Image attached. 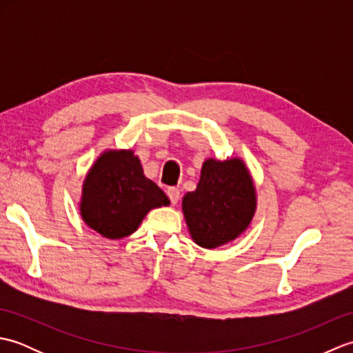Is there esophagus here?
<instances>
[{"label":"esophagus","instance_id":"esophagus-1","mask_svg":"<svg viewBox=\"0 0 353 353\" xmlns=\"http://www.w3.org/2000/svg\"><path fill=\"white\" fill-rule=\"evenodd\" d=\"M167 194H168V197H170L171 205H177L179 203V200H181V191H179L177 188H168Z\"/></svg>","mask_w":353,"mask_h":353}]
</instances>
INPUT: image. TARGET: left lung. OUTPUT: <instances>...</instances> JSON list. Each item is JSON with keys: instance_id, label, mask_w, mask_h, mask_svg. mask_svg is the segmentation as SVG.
<instances>
[{"instance_id": "8db88e82", "label": "left lung", "mask_w": 353, "mask_h": 353, "mask_svg": "<svg viewBox=\"0 0 353 353\" xmlns=\"http://www.w3.org/2000/svg\"><path fill=\"white\" fill-rule=\"evenodd\" d=\"M182 211L191 238L203 249L244 234L256 212V188L244 161L206 159L196 191L185 194Z\"/></svg>"}]
</instances>
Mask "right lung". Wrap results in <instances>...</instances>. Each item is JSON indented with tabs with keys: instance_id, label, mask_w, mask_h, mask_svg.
<instances>
[{
	"instance_id": "obj_1",
	"label": "right lung",
	"mask_w": 353,
	"mask_h": 353,
	"mask_svg": "<svg viewBox=\"0 0 353 353\" xmlns=\"http://www.w3.org/2000/svg\"><path fill=\"white\" fill-rule=\"evenodd\" d=\"M170 200L144 170L133 150H106L89 168L81 186L80 215L104 238L132 235L154 208Z\"/></svg>"
}]
</instances>
